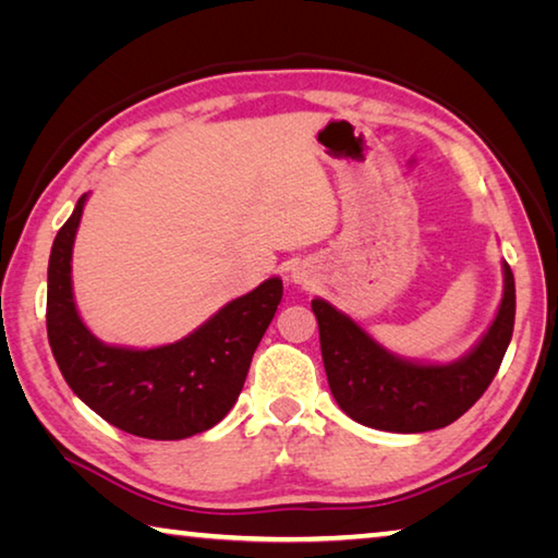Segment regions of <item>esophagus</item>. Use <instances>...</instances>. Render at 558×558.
<instances>
[{"mask_svg":"<svg viewBox=\"0 0 558 558\" xmlns=\"http://www.w3.org/2000/svg\"><path fill=\"white\" fill-rule=\"evenodd\" d=\"M292 280H295V282H302V286H307V282H310V276H307V272L302 270V268H292Z\"/></svg>","mask_w":558,"mask_h":558,"instance_id":"obj_1","label":"esophagus"}]
</instances>
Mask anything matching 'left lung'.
Segmentation results:
<instances>
[{
  "label": "left lung",
  "instance_id": "left-lung-1",
  "mask_svg": "<svg viewBox=\"0 0 558 558\" xmlns=\"http://www.w3.org/2000/svg\"><path fill=\"white\" fill-rule=\"evenodd\" d=\"M505 295L483 339L450 364H418L374 342L352 317L313 300L329 389L349 418L389 433H423L458 421L493 384L514 329V276L507 263Z\"/></svg>",
  "mask_w": 558,
  "mask_h": 558
}]
</instances>
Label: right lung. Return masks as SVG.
<instances>
[{
	"instance_id": "right-lung-1",
	"label": "right lung",
	"mask_w": 558,
	"mask_h": 558,
	"mask_svg": "<svg viewBox=\"0 0 558 558\" xmlns=\"http://www.w3.org/2000/svg\"><path fill=\"white\" fill-rule=\"evenodd\" d=\"M83 194L56 233L49 258L46 332L56 364L78 399L132 436L182 440L214 428L233 409L251 359L282 300V280L268 278L231 300L174 344L130 349L102 344L75 310L71 256Z\"/></svg>"
}]
</instances>
